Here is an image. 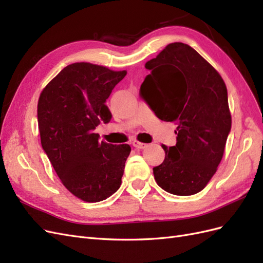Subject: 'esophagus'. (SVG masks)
Here are the masks:
<instances>
[{"label":"esophagus","instance_id":"obj_1","mask_svg":"<svg viewBox=\"0 0 263 263\" xmlns=\"http://www.w3.org/2000/svg\"><path fill=\"white\" fill-rule=\"evenodd\" d=\"M132 144H133L134 147H137V149H144V147L146 146L145 143L140 142V141H138V140H134L133 142H132Z\"/></svg>","mask_w":263,"mask_h":263}]
</instances>
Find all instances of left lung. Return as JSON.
<instances>
[{
  "instance_id": "1",
  "label": "left lung",
  "mask_w": 263,
  "mask_h": 263,
  "mask_svg": "<svg viewBox=\"0 0 263 263\" xmlns=\"http://www.w3.org/2000/svg\"><path fill=\"white\" fill-rule=\"evenodd\" d=\"M140 93L156 116L176 122L177 144L153 167L160 187L176 196L203 190L218 170L231 130L228 91L219 72L191 46L171 43L145 63Z\"/></svg>"
}]
</instances>
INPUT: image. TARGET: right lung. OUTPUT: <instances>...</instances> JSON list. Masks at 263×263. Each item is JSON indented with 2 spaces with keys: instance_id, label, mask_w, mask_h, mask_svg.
<instances>
[{
  "instance_id": "add662e5",
  "label": "right lung",
  "mask_w": 263,
  "mask_h": 263,
  "mask_svg": "<svg viewBox=\"0 0 263 263\" xmlns=\"http://www.w3.org/2000/svg\"><path fill=\"white\" fill-rule=\"evenodd\" d=\"M126 71L87 62L65 66L40 94L41 144L62 184L80 200L99 202L121 185L129 144L99 140L94 129L112 114L105 104Z\"/></svg>"
}]
</instances>
